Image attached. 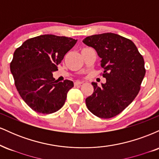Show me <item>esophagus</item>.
<instances>
[{
	"label": "esophagus",
	"instance_id": "34e87169",
	"mask_svg": "<svg viewBox=\"0 0 159 159\" xmlns=\"http://www.w3.org/2000/svg\"><path fill=\"white\" fill-rule=\"evenodd\" d=\"M82 84H83V82H81V81H76V82H75V86L81 85Z\"/></svg>",
	"mask_w": 159,
	"mask_h": 159
}]
</instances>
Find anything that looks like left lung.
<instances>
[{"mask_svg":"<svg viewBox=\"0 0 159 159\" xmlns=\"http://www.w3.org/2000/svg\"><path fill=\"white\" fill-rule=\"evenodd\" d=\"M83 43L96 51L106 78L100 87L92 82L93 93L86 98V105L98 117H114L139 93L146 73L143 57L132 40L113 33L87 36Z\"/></svg>","mask_w":159,"mask_h":159,"instance_id":"obj_1","label":"left lung"}]
</instances>
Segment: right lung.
Returning a JSON list of instances; mask_svg holds the SVG:
<instances>
[{
  "instance_id": "1",
  "label": "right lung",
  "mask_w": 159,
  "mask_h": 159,
  "mask_svg": "<svg viewBox=\"0 0 159 159\" xmlns=\"http://www.w3.org/2000/svg\"><path fill=\"white\" fill-rule=\"evenodd\" d=\"M76 43L70 37L45 34L30 38L16 48L11 73L21 98L34 111L48 114L63 106L73 82L57 81L52 72Z\"/></svg>"
}]
</instances>
